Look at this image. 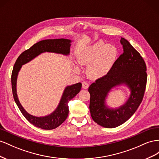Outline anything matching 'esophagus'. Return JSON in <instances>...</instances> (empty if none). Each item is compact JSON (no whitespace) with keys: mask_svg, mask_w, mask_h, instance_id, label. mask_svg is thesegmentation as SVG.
Here are the masks:
<instances>
[{"mask_svg":"<svg viewBox=\"0 0 159 159\" xmlns=\"http://www.w3.org/2000/svg\"><path fill=\"white\" fill-rule=\"evenodd\" d=\"M82 84H83V88L84 89H88L89 86V84L87 82H85V81H84V82H83Z\"/></svg>","mask_w":159,"mask_h":159,"instance_id":"1","label":"esophagus"}]
</instances>
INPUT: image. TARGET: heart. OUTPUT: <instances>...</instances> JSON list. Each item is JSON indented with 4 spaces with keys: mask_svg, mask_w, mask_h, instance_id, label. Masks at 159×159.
I'll use <instances>...</instances> for the list:
<instances>
[{
    "mask_svg": "<svg viewBox=\"0 0 159 159\" xmlns=\"http://www.w3.org/2000/svg\"><path fill=\"white\" fill-rule=\"evenodd\" d=\"M118 51L115 47L103 42H97L81 52L77 61L82 65H89L88 75L94 79L106 75L115 64ZM75 70L79 71L78 66Z\"/></svg>",
    "mask_w": 159,
    "mask_h": 159,
    "instance_id": "b5f03b06",
    "label": "heart"
}]
</instances>
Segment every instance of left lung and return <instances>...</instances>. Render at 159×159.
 <instances>
[{"label": "left lung", "mask_w": 159, "mask_h": 159, "mask_svg": "<svg viewBox=\"0 0 159 159\" xmlns=\"http://www.w3.org/2000/svg\"><path fill=\"white\" fill-rule=\"evenodd\" d=\"M123 53L117 58L108 73L90 84L89 92L90 112L93 120L105 128H115L123 124L137 110L141 103L147 84V66L140 53L127 40L121 38ZM125 85L131 94L119 108H110L106 100L111 89Z\"/></svg>", "instance_id": "1"}]
</instances>
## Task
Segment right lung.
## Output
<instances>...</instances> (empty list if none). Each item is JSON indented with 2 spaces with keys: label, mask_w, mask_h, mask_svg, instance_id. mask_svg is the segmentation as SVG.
<instances>
[{
  "label": "right lung",
  "mask_w": 159,
  "mask_h": 159,
  "mask_svg": "<svg viewBox=\"0 0 159 159\" xmlns=\"http://www.w3.org/2000/svg\"><path fill=\"white\" fill-rule=\"evenodd\" d=\"M72 40L66 39H47L39 41L34 44L29 49L24 51L18 57L16 61L11 76V83L12 94L15 101L20 109L22 114L29 121L38 128L44 130H52L56 129L64 122L69 115L68 103L78 94L82 87L80 83L67 86L62 93L61 101L58 107L52 113L44 116H36L27 112L22 107L17 96L16 81L22 65L31 61L39 54L44 52H54L68 56L70 53V47Z\"/></svg>",
  "instance_id": "right-lung-1"
}]
</instances>
